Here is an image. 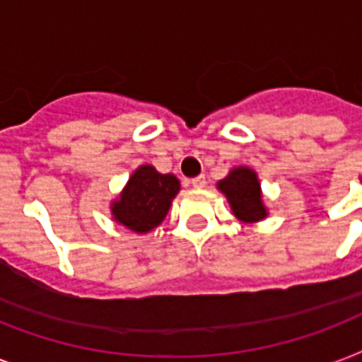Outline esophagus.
Returning <instances> with one entry per match:
<instances>
[{
  "mask_svg": "<svg viewBox=\"0 0 362 362\" xmlns=\"http://www.w3.org/2000/svg\"><path fill=\"white\" fill-rule=\"evenodd\" d=\"M192 186L197 187V189H201V187L206 186V178H204V175H199V176H195V178H192Z\"/></svg>",
  "mask_w": 362,
  "mask_h": 362,
  "instance_id": "34e87169",
  "label": "esophagus"
}]
</instances>
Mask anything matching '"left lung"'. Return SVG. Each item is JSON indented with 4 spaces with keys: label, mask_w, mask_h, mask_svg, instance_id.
Wrapping results in <instances>:
<instances>
[{
    "label": "left lung",
    "mask_w": 362,
    "mask_h": 362,
    "mask_svg": "<svg viewBox=\"0 0 362 362\" xmlns=\"http://www.w3.org/2000/svg\"><path fill=\"white\" fill-rule=\"evenodd\" d=\"M216 187L226 195L233 216L242 223H257L269 216V209L264 204L263 192H261V182L252 167L247 165L233 167L229 175L216 184Z\"/></svg>",
    "instance_id": "8db88e82"
}]
</instances>
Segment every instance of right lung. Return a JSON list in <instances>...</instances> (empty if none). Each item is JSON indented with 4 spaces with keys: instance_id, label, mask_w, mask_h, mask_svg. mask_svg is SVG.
I'll use <instances>...</instances> for the list:
<instances>
[{
    "instance_id": "obj_1",
    "label": "right lung",
    "mask_w": 362,
    "mask_h": 362,
    "mask_svg": "<svg viewBox=\"0 0 362 362\" xmlns=\"http://www.w3.org/2000/svg\"><path fill=\"white\" fill-rule=\"evenodd\" d=\"M180 192L175 175H161L153 165L133 170L118 197L110 201V216L118 226L136 235H146L165 220L173 199Z\"/></svg>"
}]
</instances>
